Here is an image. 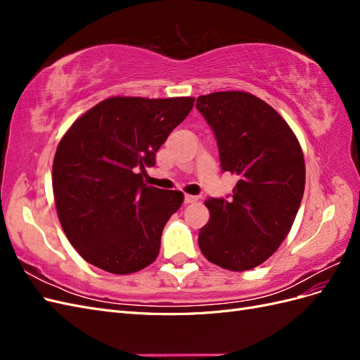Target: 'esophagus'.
Listing matches in <instances>:
<instances>
[{"instance_id": "34e87169", "label": "esophagus", "mask_w": 360, "mask_h": 360, "mask_svg": "<svg viewBox=\"0 0 360 360\" xmlns=\"http://www.w3.org/2000/svg\"><path fill=\"white\" fill-rule=\"evenodd\" d=\"M200 198L198 197H193V195H184V204H192V202H197Z\"/></svg>"}]
</instances>
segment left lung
<instances>
[{"mask_svg": "<svg viewBox=\"0 0 360 360\" xmlns=\"http://www.w3.org/2000/svg\"><path fill=\"white\" fill-rule=\"evenodd\" d=\"M213 130L222 171L238 176L231 198H209L198 236L202 255L226 270L259 266L287 237L304 191L299 141L274 108L243 91L197 99Z\"/></svg>", "mask_w": 360, "mask_h": 360, "instance_id": "left-lung-1", "label": "left lung"}]
</instances>
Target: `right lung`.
<instances>
[{"label": "right lung", "mask_w": 360, "mask_h": 360, "mask_svg": "<svg viewBox=\"0 0 360 360\" xmlns=\"http://www.w3.org/2000/svg\"><path fill=\"white\" fill-rule=\"evenodd\" d=\"M193 97H110L79 117L52 165L58 219L72 246L96 267L134 274L156 259L163 226L183 202L180 191L143 183Z\"/></svg>", "instance_id": "1"}]
</instances>
